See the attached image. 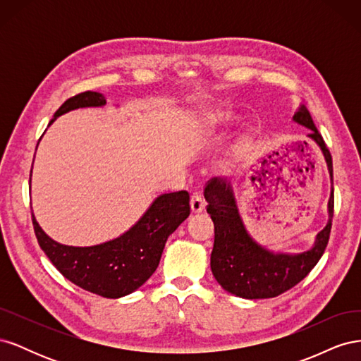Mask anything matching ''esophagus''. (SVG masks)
<instances>
[{"instance_id": "34e87169", "label": "esophagus", "mask_w": 361, "mask_h": 361, "mask_svg": "<svg viewBox=\"0 0 361 361\" xmlns=\"http://www.w3.org/2000/svg\"><path fill=\"white\" fill-rule=\"evenodd\" d=\"M204 206H206V203H204V200L202 199V195L197 194V192H194V194L191 195V211H192L194 214H199V212L204 211Z\"/></svg>"}]
</instances>
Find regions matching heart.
<instances>
[{
	"label": "heart",
	"instance_id": "1",
	"mask_svg": "<svg viewBox=\"0 0 361 361\" xmlns=\"http://www.w3.org/2000/svg\"><path fill=\"white\" fill-rule=\"evenodd\" d=\"M232 120V111H228L227 108H212V110H206L204 113H202L197 120H195V134L197 135H206L207 133H211V130L220 128L226 123H228ZM253 137L250 134L244 135L241 140H239L238 143V149H244L247 147Z\"/></svg>",
	"mask_w": 361,
	"mask_h": 361
}]
</instances>
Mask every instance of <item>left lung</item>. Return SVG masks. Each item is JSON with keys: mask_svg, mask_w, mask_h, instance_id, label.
<instances>
[{"mask_svg": "<svg viewBox=\"0 0 361 361\" xmlns=\"http://www.w3.org/2000/svg\"><path fill=\"white\" fill-rule=\"evenodd\" d=\"M293 122L310 129L307 137L322 150L333 183L331 154L304 105L293 114ZM204 199L207 202L206 211L211 215L215 228L211 253L212 274L224 290L236 297L247 300L274 298L289 290L314 268L329 244L334 212L333 187L329 200V223L316 235L314 245L297 255L274 253L248 235L239 215L231 182L218 178L211 179L204 188Z\"/></svg>", "mask_w": 361, "mask_h": 361, "instance_id": "1", "label": "left lung"}]
</instances>
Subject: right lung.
<instances>
[{"instance_id":"1","label":"right lung","mask_w":361,"mask_h":361,"mask_svg":"<svg viewBox=\"0 0 361 361\" xmlns=\"http://www.w3.org/2000/svg\"><path fill=\"white\" fill-rule=\"evenodd\" d=\"M105 104L102 93L75 94L59 108L49 125L61 114L76 108L102 106ZM190 212V194L187 191L161 194L128 232L92 247H72L54 241L42 231L35 215L32 226L40 248L63 277L104 298H120L143 286L154 274L167 238L187 220Z\"/></svg>"}]
</instances>
